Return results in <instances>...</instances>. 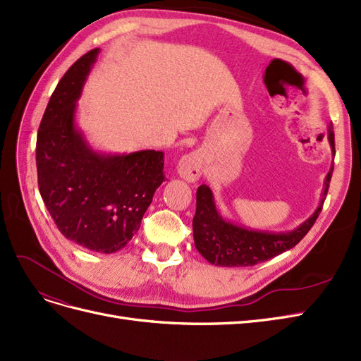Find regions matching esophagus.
<instances>
[{
    "label": "esophagus",
    "mask_w": 361,
    "mask_h": 361,
    "mask_svg": "<svg viewBox=\"0 0 361 361\" xmlns=\"http://www.w3.org/2000/svg\"><path fill=\"white\" fill-rule=\"evenodd\" d=\"M202 173V159L197 153H189L180 159L178 161V176L189 181L195 183L201 178Z\"/></svg>",
    "instance_id": "obj_1"
}]
</instances>
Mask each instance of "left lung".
Returning <instances> with one entry per match:
<instances>
[{
  "label": "left lung",
  "mask_w": 361,
  "mask_h": 361,
  "mask_svg": "<svg viewBox=\"0 0 361 361\" xmlns=\"http://www.w3.org/2000/svg\"><path fill=\"white\" fill-rule=\"evenodd\" d=\"M329 142L334 156V132L329 126ZM333 173V165L325 177L319 204L313 214L293 231L270 232L257 231L226 220L216 208L214 196L208 185L202 184L196 192V213L193 217L195 247L213 265L250 267L269 261L277 255L293 249L303 238L318 219Z\"/></svg>",
  "instance_id": "obj_1"
}]
</instances>
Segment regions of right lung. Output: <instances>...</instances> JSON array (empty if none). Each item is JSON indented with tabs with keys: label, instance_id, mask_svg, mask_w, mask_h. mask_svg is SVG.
I'll return each instance as SVG.
<instances>
[{
	"label": "right lung",
	"instance_id": "1",
	"mask_svg": "<svg viewBox=\"0 0 361 361\" xmlns=\"http://www.w3.org/2000/svg\"><path fill=\"white\" fill-rule=\"evenodd\" d=\"M96 48L68 68L46 106L36 161L42 200L61 234L99 253L121 250L165 181L161 151L112 154L90 145L76 124L78 100L97 61Z\"/></svg>",
	"mask_w": 361,
	"mask_h": 361
}]
</instances>
